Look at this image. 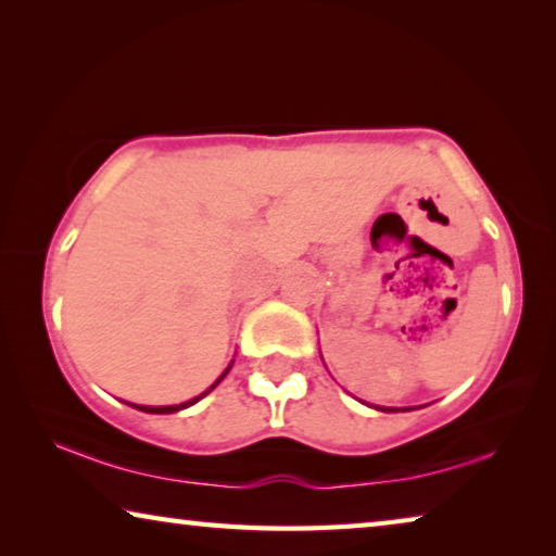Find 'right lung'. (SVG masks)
<instances>
[{"instance_id": "add662e5", "label": "right lung", "mask_w": 556, "mask_h": 556, "mask_svg": "<svg viewBox=\"0 0 556 556\" xmlns=\"http://www.w3.org/2000/svg\"><path fill=\"white\" fill-rule=\"evenodd\" d=\"M227 371H230V368H227ZM227 371H225L223 376H219L217 381H215L213 386H210V389H207L205 393H202V395H207L210 391H213L215 386H217L219 381H223V378L227 376ZM202 395H200V399H202ZM200 399H192V401H188V403H180V405H163V408H148V405H136V408H138V410H146V413H175V410H180V408H188V405H192V403H198Z\"/></svg>"}]
</instances>
